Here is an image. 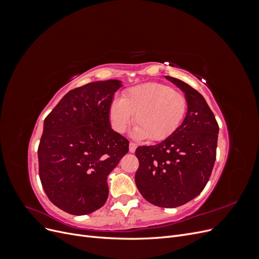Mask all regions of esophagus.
I'll return each instance as SVG.
<instances>
[{"mask_svg":"<svg viewBox=\"0 0 259 259\" xmlns=\"http://www.w3.org/2000/svg\"><path fill=\"white\" fill-rule=\"evenodd\" d=\"M136 148H137V145L134 144V143H130L128 145V149H130V152L134 153L136 151Z\"/></svg>","mask_w":259,"mask_h":259,"instance_id":"1","label":"esophagus"}]
</instances>
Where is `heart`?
Returning <instances> with one entry per match:
<instances>
[{"mask_svg":"<svg viewBox=\"0 0 259 259\" xmlns=\"http://www.w3.org/2000/svg\"><path fill=\"white\" fill-rule=\"evenodd\" d=\"M186 112L187 99L182 93L165 84L145 83L128 89L123 98H114L109 119L115 132L123 133L135 114L133 136L161 142L179 127Z\"/></svg>","mask_w":259,"mask_h":259,"instance_id":"b5f03b06","label":"heart"}]
</instances>
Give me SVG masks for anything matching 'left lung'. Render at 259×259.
<instances>
[{
	"label": "left lung",
	"instance_id": "left-lung-1",
	"mask_svg": "<svg viewBox=\"0 0 259 259\" xmlns=\"http://www.w3.org/2000/svg\"><path fill=\"white\" fill-rule=\"evenodd\" d=\"M165 79L185 94L187 113L169 137L136 149L139 167L135 183L151 204L177 207L199 195L207 184L216 160L219 127L199 92L175 77Z\"/></svg>",
	"mask_w": 259,
	"mask_h": 259
}]
</instances>
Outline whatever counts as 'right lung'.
<instances>
[{
  "mask_svg": "<svg viewBox=\"0 0 259 259\" xmlns=\"http://www.w3.org/2000/svg\"><path fill=\"white\" fill-rule=\"evenodd\" d=\"M122 81L85 84L67 93L45 117L38 174L53 204L86 215L108 198L107 178L128 152V140L111 128L109 108Z\"/></svg>",
  "mask_w": 259,
  "mask_h": 259,
  "instance_id": "1",
  "label": "right lung"
}]
</instances>
